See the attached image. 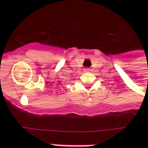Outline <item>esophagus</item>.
<instances>
[{
  "instance_id": "obj_1",
  "label": "esophagus",
  "mask_w": 148,
  "mask_h": 148,
  "mask_svg": "<svg viewBox=\"0 0 148 148\" xmlns=\"http://www.w3.org/2000/svg\"><path fill=\"white\" fill-rule=\"evenodd\" d=\"M90 69H89V68H86V69H85V72H89V71H90Z\"/></svg>"
}]
</instances>
